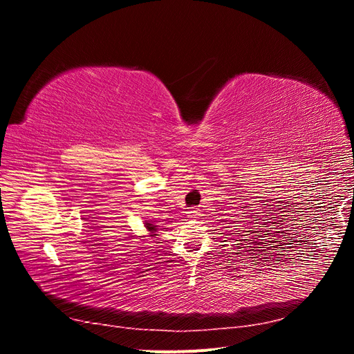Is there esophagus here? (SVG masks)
I'll return each mask as SVG.
<instances>
[{
    "instance_id": "34e87169",
    "label": "esophagus",
    "mask_w": 354,
    "mask_h": 354,
    "mask_svg": "<svg viewBox=\"0 0 354 354\" xmlns=\"http://www.w3.org/2000/svg\"><path fill=\"white\" fill-rule=\"evenodd\" d=\"M187 214H189V217H190V218H198V216H199V211H198L196 208H192V209H189V211H187Z\"/></svg>"
}]
</instances>
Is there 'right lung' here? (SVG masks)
<instances>
[{
  "mask_svg": "<svg viewBox=\"0 0 354 354\" xmlns=\"http://www.w3.org/2000/svg\"><path fill=\"white\" fill-rule=\"evenodd\" d=\"M146 229L151 232V236H155V232H156V226H153V224L151 223H146Z\"/></svg>",
  "mask_w": 354,
  "mask_h": 354,
  "instance_id": "obj_1",
  "label": "right lung"
}]
</instances>
